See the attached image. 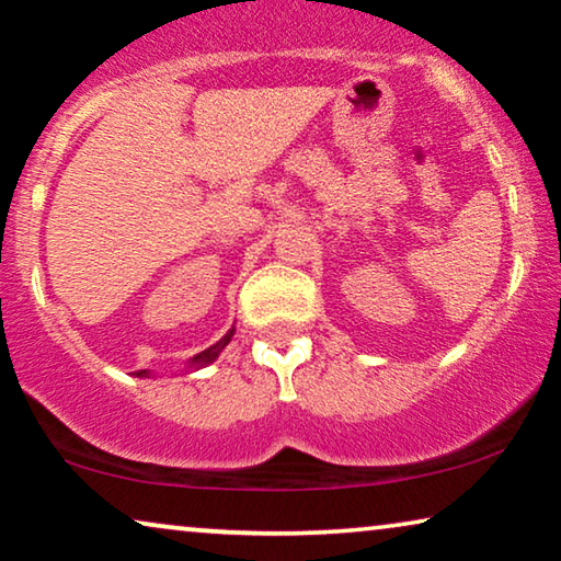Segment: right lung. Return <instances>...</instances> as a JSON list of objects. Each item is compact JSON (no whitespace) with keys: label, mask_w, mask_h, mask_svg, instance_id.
<instances>
[{"label":"right lung","mask_w":561,"mask_h":561,"mask_svg":"<svg viewBox=\"0 0 561 561\" xmlns=\"http://www.w3.org/2000/svg\"><path fill=\"white\" fill-rule=\"evenodd\" d=\"M234 331V329H232ZM232 331H230V334H225L220 341H217V344L215 346H209V348H205V352H202V354H197V356H194V359H192V364H194V367H207V364L209 362H215L217 359V354H220L222 352V348L227 346V344H230V339H232ZM136 375H139V377H144L146 375V371H136Z\"/></svg>","instance_id":"obj_1"}]
</instances>
